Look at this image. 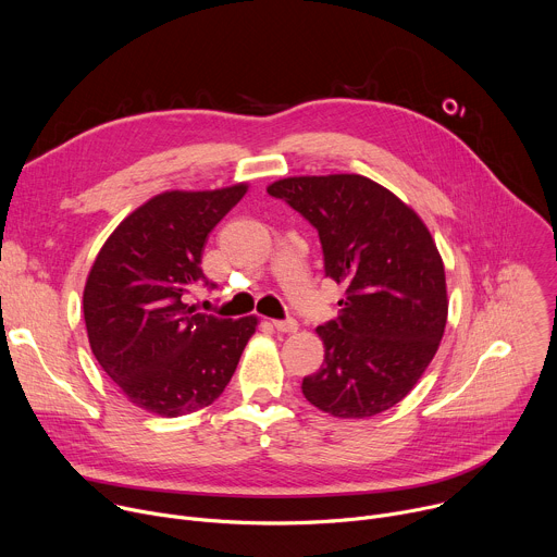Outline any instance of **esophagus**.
I'll return each instance as SVG.
<instances>
[{
    "mask_svg": "<svg viewBox=\"0 0 557 557\" xmlns=\"http://www.w3.org/2000/svg\"><path fill=\"white\" fill-rule=\"evenodd\" d=\"M273 326L280 331V333H297L299 324L295 320H275Z\"/></svg>",
    "mask_w": 557,
    "mask_h": 557,
    "instance_id": "obj_1",
    "label": "esophagus"
}]
</instances>
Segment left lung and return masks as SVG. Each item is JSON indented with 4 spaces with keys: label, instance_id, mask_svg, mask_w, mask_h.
<instances>
[{
    "label": "left lung",
    "instance_id": "1",
    "mask_svg": "<svg viewBox=\"0 0 557 557\" xmlns=\"http://www.w3.org/2000/svg\"><path fill=\"white\" fill-rule=\"evenodd\" d=\"M320 233L326 277L346 286L339 317L317 335L324 366L306 399L339 419L389 410L417 385L447 324L441 253L423 220L359 174L293 176L267 187Z\"/></svg>",
    "mask_w": 557,
    "mask_h": 557
}]
</instances>
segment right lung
Wrapping results in <instances>:
<instances>
[{"instance_id": "1", "label": "right lung", "mask_w": 557, "mask_h": 557, "mask_svg": "<svg viewBox=\"0 0 557 557\" xmlns=\"http://www.w3.org/2000/svg\"><path fill=\"white\" fill-rule=\"evenodd\" d=\"M247 189L158 194L101 247L84 288L88 339L136 408L174 419L211 406L256 333L253 314L220 320L185 301L194 286H215L200 269L207 237Z\"/></svg>"}]
</instances>
